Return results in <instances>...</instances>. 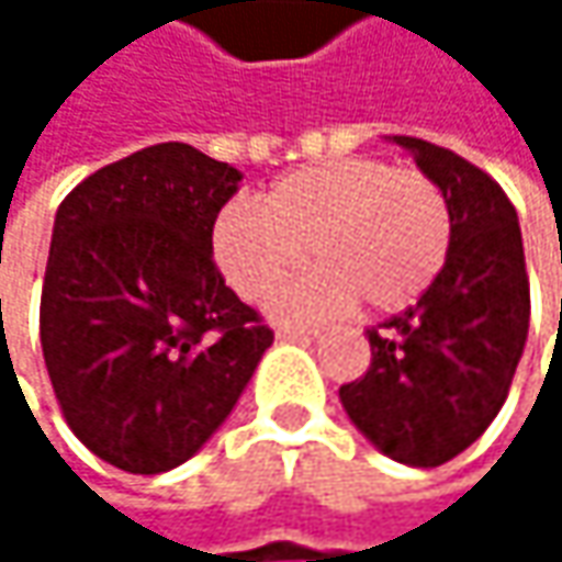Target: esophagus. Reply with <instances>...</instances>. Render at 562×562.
Wrapping results in <instances>:
<instances>
[{
    "instance_id": "esophagus-1",
    "label": "esophagus",
    "mask_w": 562,
    "mask_h": 562,
    "mask_svg": "<svg viewBox=\"0 0 562 562\" xmlns=\"http://www.w3.org/2000/svg\"><path fill=\"white\" fill-rule=\"evenodd\" d=\"M277 338H280V341H315L318 331H315V328H280Z\"/></svg>"
}]
</instances>
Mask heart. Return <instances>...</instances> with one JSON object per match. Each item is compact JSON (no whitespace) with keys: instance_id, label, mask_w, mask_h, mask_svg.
Masks as SVG:
<instances>
[{"instance_id":"1","label":"heart","mask_w":562,"mask_h":562,"mask_svg":"<svg viewBox=\"0 0 562 562\" xmlns=\"http://www.w3.org/2000/svg\"><path fill=\"white\" fill-rule=\"evenodd\" d=\"M452 221L442 188L384 159L318 162L280 178L260 204H227L211 234L224 280L247 302L267 299L302 263L318 267L270 312L308 322L355 305L400 312L442 273Z\"/></svg>"}]
</instances>
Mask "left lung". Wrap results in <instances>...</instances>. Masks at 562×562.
<instances>
[{
  "label": "left lung",
  "instance_id": "left-lung-1",
  "mask_svg": "<svg viewBox=\"0 0 562 562\" xmlns=\"http://www.w3.org/2000/svg\"><path fill=\"white\" fill-rule=\"evenodd\" d=\"M449 204L442 273L368 331L371 368L338 396L358 432L393 462L436 469L465 452L498 416L530 325L517 211L498 181L416 136H387Z\"/></svg>",
  "mask_w": 562,
  "mask_h": 562
}]
</instances>
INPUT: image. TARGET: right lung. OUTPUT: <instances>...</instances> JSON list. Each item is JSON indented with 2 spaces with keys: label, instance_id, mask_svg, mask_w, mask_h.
<instances>
[{
  "label": "right lung",
  "instance_id": "right-lung-1",
  "mask_svg": "<svg viewBox=\"0 0 562 562\" xmlns=\"http://www.w3.org/2000/svg\"><path fill=\"white\" fill-rule=\"evenodd\" d=\"M240 178L194 146L159 143L93 171L57 207L45 368L74 436L123 472L188 462L273 345L211 260Z\"/></svg>",
  "mask_w": 562,
  "mask_h": 562
}]
</instances>
